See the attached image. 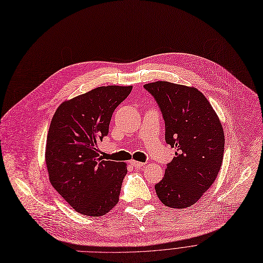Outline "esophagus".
I'll use <instances>...</instances> for the list:
<instances>
[{
  "mask_svg": "<svg viewBox=\"0 0 263 263\" xmlns=\"http://www.w3.org/2000/svg\"><path fill=\"white\" fill-rule=\"evenodd\" d=\"M130 163L134 166V168H141V166H144L145 163L144 162H140V161H136V160H131Z\"/></svg>",
  "mask_w": 263,
  "mask_h": 263,
  "instance_id": "34e87169",
  "label": "esophagus"
}]
</instances>
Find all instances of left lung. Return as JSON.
Wrapping results in <instances>:
<instances>
[{
  "label": "left lung",
  "instance_id": "obj_1",
  "mask_svg": "<svg viewBox=\"0 0 263 263\" xmlns=\"http://www.w3.org/2000/svg\"><path fill=\"white\" fill-rule=\"evenodd\" d=\"M165 126V141L176 148L163 178L155 184L166 206L193 205L216 179L223 158L224 134L217 114L194 87L169 82L146 84Z\"/></svg>",
  "mask_w": 263,
  "mask_h": 263
}]
</instances>
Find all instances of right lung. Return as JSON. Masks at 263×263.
<instances>
[{"instance_id":"right-lung-1","label":"right lung","mask_w":263,"mask_h":263,"mask_svg":"<svg viewBox=\"0 0 263 263\" xmlns=\"http://www.w3.org/2000/svg\"><path fill=\"white\" fill-rule=\"evenodd\" d=\"M132 86H106L64 102L47 134L45 160L49 180L77 212L99 217L118 202L125 162L102 160L98 142L109 132L116 107Z\"/></svg>"}]
</instances>
